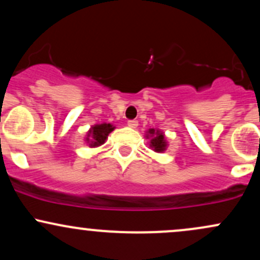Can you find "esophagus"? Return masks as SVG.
I'll list each match as a JSON object with an SVG mask.
<instances>
[{"label":"esophagus","instance_id":"esophagus-1","mask_svg":"<svg viewBox=\"0 0 260 260\" xmlns=\"http://www.w3.org/2000/svg\"><path fill=\"white\" fill-rule=\"evenodd\" d=\"M127 124L131 128H136L137 126H138V121H137V120H129L127 122Z\"/></svg>","mask_w":260,"mask_h":260}]
</instances>
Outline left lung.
<instances>
[{
    "mask_svg": "<svg viewBox=\"0 0 260 260\" xmlns=\"http://www.w3.org/2000/svg\"><path fill=\"white\" fill-rule=\"evenodd\" d=\"M149 133H150L151 136H154V138L150 140L151 148H154L155 151L165 150L166 142H165V139H164V134L160 133L159 131H155V129H150L149 131Z\"/></svg>",
    "mask_w": 260,
    "mask_h": 260,
    "instance_id": "1",
    "label": "left lung"
}]
</instances>
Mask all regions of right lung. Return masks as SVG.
I'll return each mask as SVG.
<instances>
[{"mask_svg":"<svg viewBox=\"0 0 260 260\" xmlns=\"http://www.w3.org/2000/svg\"><path fill=\"white\" fill-rule=\"evenodd\" d=\"M113 127L110 123H103V124H96L90 129L91 134V147H98V145H101L104 142H105L106 137L109 136L110 132H112Z\"/></svg>","mask_w":260,"mask_h":260,"instance_id":"add662e5","label":"right lung"}]
</instances>
